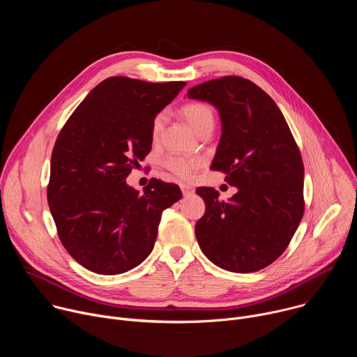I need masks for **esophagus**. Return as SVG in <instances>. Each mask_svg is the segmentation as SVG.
I'll return each mask as SVG.
<instances>
[{"label": "esophagus", "instance_id": "esophagus-1", "mask_svg": "<svg viewBox=\"0 0 357 357\" xmlns=\"http://www.w3.org/2000/svg\"><path fill=\"white\" fill-rule=\"evenodd\" d=\"M181 190H182L183 196H190V195L195 193V189L190 185H186V183H181Z\"/></svg>", "mask_w": 357, "mask_h": 357}]
</instances>
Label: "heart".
<instances>
[{"instance_id":"obj_1","label":"heart","mask_w":357,"mask_h":357,"mask_svg":"<svg viewBox=\"0 0 357 357\" xmlns=\"http://www.w3.org/2000/svg\"><path fill=\"white\" fill-rule=\"evenodd\" d=\"M185 120L189 123V126L200 135L206 131H212L215 127V112L213 109L206 105L200 103V101H195V103H189L182 107L181 110ZM167 117L164 113H160L154 117L151 123V138L152 141H160L164 127H165ZM164 167L171 171L172 174L178 175L179 178L189 179L195 175L196 169L202 165L200 160L197 158H189L182 155H167L162 161Z\"/></svg>"}]
</instances>
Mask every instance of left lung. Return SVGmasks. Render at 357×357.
<instances>
[{
	"label": "left lung",
	"instance_id": "1",
	"mask_svg": "<svg viewBox=\"0 0 357 357\" xmlns=\"http://www.w3.org/2000/svg\"><path fill=\"white\" fill-rule=\"evenodd\" d=\"M189 98L208 101L222 120L211 168L237 188L229 202L197 188L206 211L195 226L199 247L218 267L254 273L288 247L303 215V164L275 101L257 84L225 76L197 84Z\"/></svg>",
	"mask_w": 357,
	"mask_h": 357
}]
</instances>
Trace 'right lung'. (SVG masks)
<instances>
[{
  "label": "right lung",
  "instance_id": "1",
  "mask_svg": "<svg viewBox=\"0 0 357 357\" xmlns=\"http://www.w3.org/2000/svg\"><path fill=\"white\" fill-rule=\"evenodd\" d=\"M185 82L124 76L98 83L61 130L50 158L47 203L59 238L84 268L116 275L154 248L178 185L151 179L141 195L126 179L151 151V123Z\"/></svg>",
  "mask_w": 357,
  "mask_h": 357
}]
</instances>
